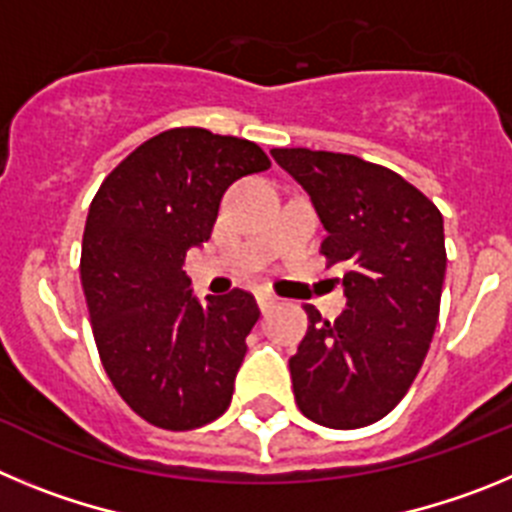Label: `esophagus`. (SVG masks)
<instances>
[{
  "mask_svg": "<svg viewBox=\"0 0 512 512\" xmlns=\"http://www.w3.org/2000/svg\"><path fill=\"white\" fill-rule=\"evenodd\" d=\"M256 302H259L261 312H269L271 307L277 305V297L271 295V292H259V295H256Z\"/></svg>",
  "mask_w": 512,
  "mask_h": 512,
  "instance_id": "esophagus-1",
  "label": "esophagus"
}]
</instances>
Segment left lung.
Returning a JSON list of instances; mask_svg holds the SVG:
<instances>
[{"instance_id":"left-lung-1","label":"left lung","mask_w":512,"mask_h":512,"mask_svg":"<svg viewBox=\"0 0 512 512\" xmlns=\"http://www.w3.org/2000/svg\"><path fill=\"white\" fill-rule=\"evenodd\" d=\"M328 230L320 253L343 269L346 310L333 323L307 305V333L289 359L302 415L325 428L377 423L410 390L438 323L443 217L400 174L359 156L274 148Z\"/></svg>"}]
</instances>
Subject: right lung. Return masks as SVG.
Listing matches in <instances>:
<instances>
[{
	"label": "right lung",
	"instance_id": "right-lung-1",
	"mask_svg": "<svg viewBox=\"0 0 512 512\" xmlns=\"http://www.w3.org/2000/svg\"><path fill=\"white\" fill-rule=\"evenodd\" d=\"M271 166L256 143L174 128L135 148L102 182L81 241V287L104 372L151 425L192 431L228 410L253 295H192L182 269L210 238L225 189Z\"/></svg>",
	"mask_w": 512,
	"mask_h": 512
}]
</instances>
